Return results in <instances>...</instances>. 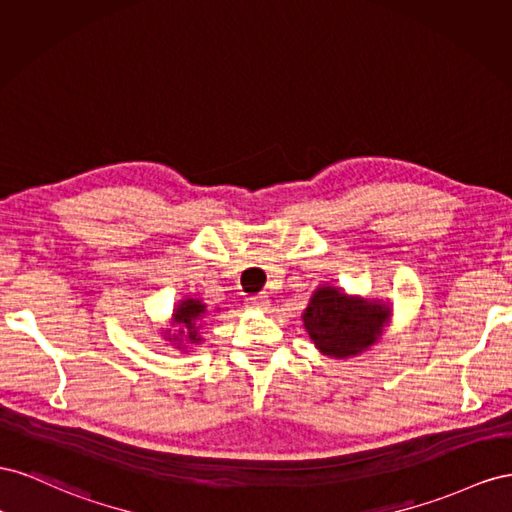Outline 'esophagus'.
Masks as SVG:
<instances>
[{
  "label": "esophagus",
  "mask_w": 512,
  "mask_h": 512,
  "mask_svg": "<svg viewBox=\"0 0 512 512\" xmlns=\"http://www.w3.org/2000/svg\"><path fill=\"white\" fill-rule=\"evenodd\" d=\"M246 309H255V311H266L270 306V300L266 294H257V296H251L246 298Z\"/></svg>",
  "instance_id": "1"
}]
</instances>
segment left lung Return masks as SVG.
Wrapping results in <instances>:
<instances>
[{
    "mask_svg": "<svg viewBox=\"0 0 512 512\" xmlns=\"http://www.w3.org/2000/svg\"><path fill=\"white\" fill-rule=\"evenodd\" d=\"M302 321L321 354L343 360L362 354L382 339L390 324V306L324 285L311 296Z\"/></svg>",
    "mask_w": 512,
    "mask_h": 512,
    "instance_id": "8db88e82",
    "label": "left lung"
}]
</instances>
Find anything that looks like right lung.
Listing matches in <instances>:
<instances>
[{"instance_id": "right-lung-1", "label": "right lung", "mask_w": 512, "mask_h": 512, "mask_svg": "<svg viewBox=\"0 0 512 512\" xmlns=\"http://www.w3.org/2000/svg\"><path fill=\"white\" fill-rule=\"evenodd\" d=\"M203 315H206V304H201V300H197V298H184V300H180V304L175 306L173 315H171L173 324L180 326V330L175 332L173 337H167V339L173 341V345H178L182 349L186 347L184 341L191 343V345L201 343V337H199V328L201 326H199V321H201ZM165 334H169V330Z\"/></svg>"}]
</instances>
